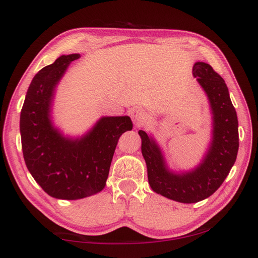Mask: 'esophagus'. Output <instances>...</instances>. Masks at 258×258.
<instances>
[{
    "instance_id": "34e87169",
    "label": "esophagus",
    "mask_w": 258,
    "mask_h": 258,
    "mask_svg": "<svg viewBox=\"0 0 258 258\" xmlns=\"http://www.w3.org/2000/svg\"><path fill=\"white\" fill-rule=\"evenodd\" d=\"M128 115L131 116V118H132L133 123L136 126H139L142 123H144L147 118V114L145 113V111H143L142 108H138V107H134L131 109V111L128 112Z\"/></svg>"
}]
</instances>
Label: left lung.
Instances as JSON below:
<instances>
[{
  "mask_svg": "<svg viewBox=\"0 0 258 258\" xmlns=\"http://www.w3.org/2000/svg\"><path fill=\"white\" fill-rule=\"evenodd\" d=\"M193 75L207 94L213 114V140L200 165L185 173L169 171L156 142L144 131H139L152 189L186 204L203 201L215 193L236 161L239 145L237 114L225 81L204 62L194 64Z\"/></svg>",
  "mask_w": 258,
  "mask_h": 258,
  "instance_id": "left-lung-1",
  "label": "left lung"
}]
</instances>
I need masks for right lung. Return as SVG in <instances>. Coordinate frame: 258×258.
<instances>
[{
  "instance_id": "obj_1",
  "label": "right lung",
  "mask_w": 258,
  "mask_h": 258,
  "mask_svg": "<svg viewBox=\"0 0 258 258\" xmlns=\"http://www.w3.org/2000/svg\"><path fill=\"white\" fill-rule=\"evenodd\" d=\"M80 54L59 56L33 78L21 111L20 132L26 167L43 190L59 200H80L105 187L119 136L133 128L128 116H105L81 139L53 126L54 91Z\"/></svg>"
}]
</instances>
